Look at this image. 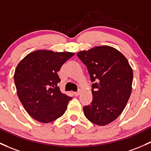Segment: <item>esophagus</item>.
Segmentation results:
<instances>
[{
    "label": "esophagus",
    "instance_id": "obj_1",
    "mask_svg": "<svg viewBox=\"0 0 151 151\" xmlns=\"http://www.w3.org/2000/svg\"><path fill=\"white\" fill-rule=\"evenodd\" d=\"M79 94H80V91H78V92H74V96H79Z\"/></svg>",
    "mask_w": 151,
    "mask_h": 151
}]
</instances>
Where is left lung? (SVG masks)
<instances>
[{"label": "left lung", "instance_id": "obj_1", "mask_svg": "<svg viewBox=\"0 0 151 151\" xmlns=\"http://www.w3.org/2000/svg\"><path fill=\"white\" fill-rule=\"evenodd\" d=\"M87 66L92 85V102L83 107L92 123L106 125L125 109L132 91L133 72L126 57L110 46H94L77 54Z\"/></svg>", "mask_w": 151, "mask_h": 151}]
</instances>
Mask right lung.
<instances>
[{
  "instance_id": "obj_1",
  "label": "right lung",
  "mask_w": 151,
  "mask_h": 151,
  "mask_svg": "<svg viewBox=\"0 0 151 151\" xmlns=\"http://www.w3.org/2000/svg\"><path fill=\"white\" fill-rule=\"evenodd\" d=\"M74 53L39 49L29 53L18 64L14 73L16 92L28 114L49 123L64 115L72 97L62 93L57 72Z\"/></svg>"
}]
</instances>
